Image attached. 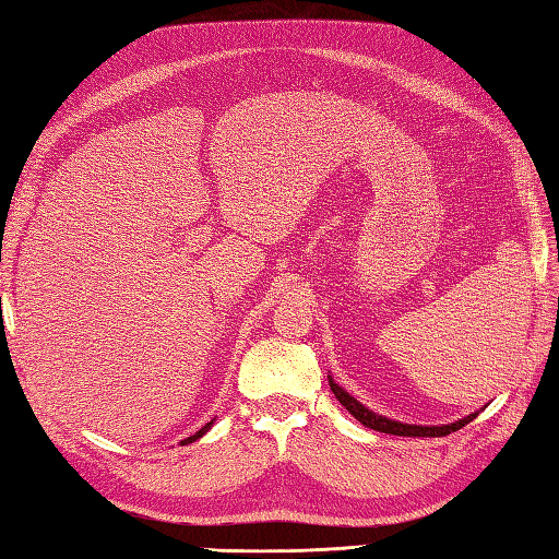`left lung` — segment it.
I'll return each instance as SVG.
<instances>
[{
	"label": "left lung",
	"instance_id": "left-lung-1",
	"mask_svg": "<svg viewBox=\"0 0 559 559\" xmlns=\"http://www.w3.org/2000/svg\"><path fill=\"white\" fill-rule=\"evenodd\" d=\"M329 386L334 391V396L341 401V406H346V411L353 415L355 420L362 423L365 427H370V430L377 432H386V435H399V437H444L461 430L463 425H468L473 418H478V413H471L466 418H461L456 423H449V425H408V423H399V420H391L384 418V415H379L370 408H365L358 399H353L346 389H341L334 379L329 377Z\"/></svg>",
	"mask_w": 559,
	"mask_h": 559
}]
</instances>
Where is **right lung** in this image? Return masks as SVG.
I'll list each match as a JSON object with an SVG mask.
<instances>
[{
	"label": "right lung",
	"mask_w": 559,
	"mask_h": 559,
	"mask_svg": "<svg viewBox=\"0 0 559 559\" xmlns=\"http://www.w3.org/2000/svg\"><path fill=\"white\" fill-rule=\"evenodd\" d=\"M211 427H213V420H211V423H206V425H204V427H201V430H199V432H194L192 437H187V439H182V444H192V442H197V439H199V437H204V435H206V432L211 430Z\"/></svg>",
	"instance_id": "right-lung-1"
}]
</instances>
